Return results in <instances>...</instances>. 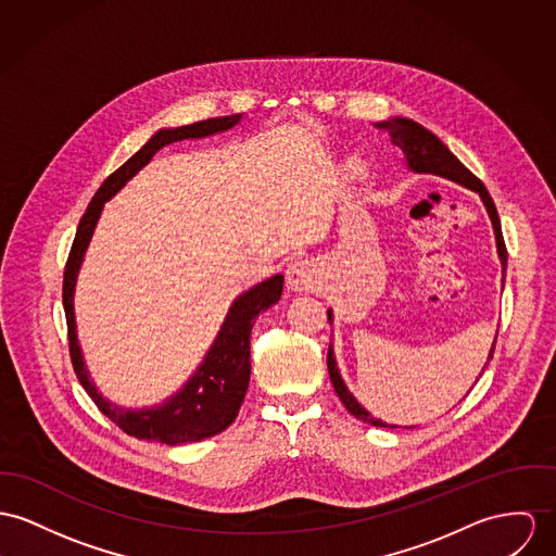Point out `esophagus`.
Instances as JSON below:
<instances>
[{
	"instance_id": "esophagus-1",
	"label": "esophagus",
	"mask_w": 556,
	"mask_h": 556,
	"mask_svg": "<svg viewBox=\"0 0 556 556\" xmlns=\"http://www.w3.org/2000/svg\"><path fill=\"white\" fill-rule=\"evenodd\" d=\"M288 286L294 290V292H306V290H313L319 281V268H317V262L311 260V257H299L294 260L290 266H288Z\"/></svg>"
}]
</instances>
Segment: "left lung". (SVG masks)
<instances>
[{"mask_svg": "<svg viewBox=\"0 0 556 556\" xmlns=\"http://www.w3.org/2000/svg\"><path fill=\"white\" fill-rule=\"evenodd\" d=\"M377 127L383 128L384 132L389 135L391 143L397 146L406 159V167L410 172L415 173H431V175H440V177H446L459 186H466L468 190H473L480 201L484 203V210L491 217V224H493V232H495V243H497V256L502 262V273H506V266H508V252H506V243H504V235H502V224H500V215L495 210V203L491 199V194L486 192L484 184L473 175V173L464 167V163L426 127H421L419 123L410 121V118H402V116H395V118H389L383 123H377ZM506 277H502V283H504ZM328 321L332 324L334 321V315H332V308H328ZM497 341V337H495ZM495 341L493 346L489 351V359L486 364L491 362L493 357V351H495ZM484 364V366H486ZM484 370V368H482ZM328 372H330V381L334 384V391L339 393L344 408L359 421L364 424H370L375 428H400V426H391V424H384L381 419H375L355 397L353 393L346 389V384L342 381L341 372H339V366H337V359H334V349L330 344L328 349ZM482 375V372H480Z\"/></svg>", "mask_w": 556, "mask_h": 556, "instance_id": "8db88e82", "label": "left lung"}]
</instances>
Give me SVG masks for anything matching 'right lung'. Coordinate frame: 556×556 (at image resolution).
<instances>
[{
	"mask_svg": "<svg viewBox=\"0 0 556 556\" xmlns=\"http://www.w3.org/2000/svg\"><path fill=\"white\" fill-rule=\"evenodd\" d=\"M241 118H243L241 114H232V116L201 121L186 127L156 130L139 152H135L121 169H116L101 184V188L88 203L85 215L78 224V232L65 264L63 306L67 317L70 355H72L74 370L85 387L86 393L97 404V408L108 419H112L118 428L127 431L128 435H135L139 440L163 442L169 446L184 444V442H199L224 431L237 419L250 384V372H252L250 337H252L254 319L262 311H266L268 306H273L281 299L283 275H273L270 279L256 283L254 288L243 292L239 299H235L201 366L177 393H173L172 397H167L163 404L135 410V408H123L118 404H112L108 397H103V393H99L97 384L90 381V375L86 370L85 355L78 342L76 313H74V292H76L78 273H80L88 243L92 239L94 226L103 212V205L127 184L130 177L141 172L161 148L181 139H201L215 132H224L228 128L237 127Z\"/></svg>",
	"mask_w": 556,
	"mask_h": 556,
	"instance_id": "right-lung-1",
	"label": "right lung"
}]
</instances>
